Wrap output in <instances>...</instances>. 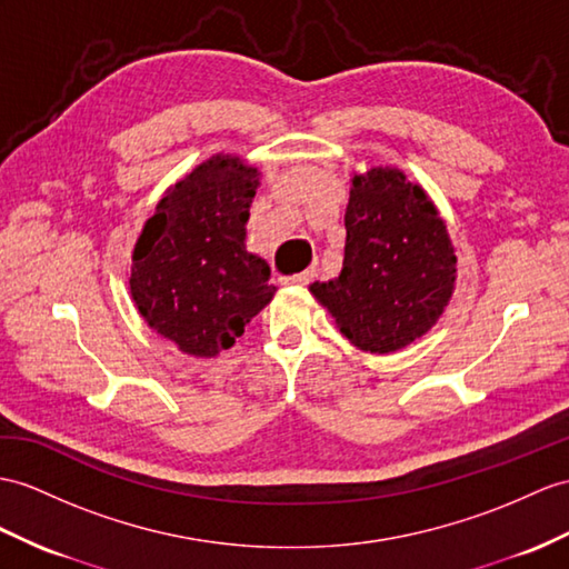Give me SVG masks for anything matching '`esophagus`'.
I'll return each instance as SVG.
<instances>
[{"label": "esophagus", "mask_w": 569, "mask_h": 569, "mask_svg": "<svg viewBox=\"0 0 569 569\" xmlns=\"http://www.w3.org/2000/svg\"><path fill=\"white\" fill-rule=\"evenodd\" d=\"M316 270H303V272H297V274H287V277H280V280L284 284H309L313 280Z\"/></svg>", "instance_id": "34e87169"}]
</instances>
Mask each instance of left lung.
<instances>
[{
  "label": "left lung",
  "mask_w": 569,
  "mask_h": 569,
  "mask_svg": "<svg viewBox=\"0 0 569 569\" xmlns=\"http://www.w3.org/2000/svg\"><path fill=\"white\" fill-rule=\"evenodd\" d=\"M345 258L311 295L355 348L389 355L422 338L453 295L456 253L445 219L403 171L355 173L345 210Z\"/></svg>",
  "instance_id": "obj_1"
}]
</instances>
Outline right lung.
<instances>
[{"label":"right lung","mask_w":569,"mask_h":569,"mask_svg":"<svg viewBox=\"0 0 569 569\" xmlns=\"http://www.w3.org/2000/svg\"><path fill=\"white\" fill-rule=\"evenodd\" d=\"M258 178L239 157H210L166 190L134 243V307L180 352L229 350L277 292L268 262L246 251Z\"/></svg>","instance_id":"1"}]
</instances>
